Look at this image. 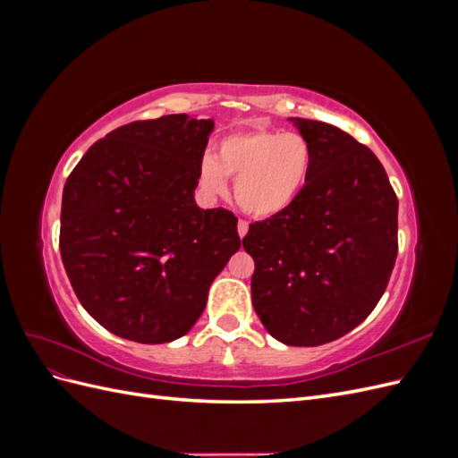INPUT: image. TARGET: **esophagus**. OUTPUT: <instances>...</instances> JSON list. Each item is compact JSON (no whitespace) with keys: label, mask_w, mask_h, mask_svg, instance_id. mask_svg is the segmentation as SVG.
Listing matches in <instances>:
<instances>
[{"label":"esophagus","mask_w":458,"mask_h":458,"mask_svg":"<svg viewBox=\"0 0 458 458\" xmlns=\"http://www.w3.org/2000/svg\"><path fill=\"white\" fill-rule=\"evenodd\" d=\"M237 231H239V237L242 239L244 234L248 233V221H244V219H239V224H237Z\"/></svg>","instance_id":"esophagus-1"}]
</instances>
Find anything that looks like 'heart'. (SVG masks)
I'll return each mask as SVG.
<instances>
[{"label": "heart", "instance_id": "obj_1", "mask_svg": "<svg viewBox=\"0 0 458 458\" xmlns=\"http://www.w3.org/2000/svg\"><path fill=\"white\" fill-rule=\"evenodd\" d=\"M313 168V147L298 131L242 130L217 141L214 155L199 165L200 187L224 195L234 177V200L258 219L275 217L293 206L306 189Z\"/></svg>", "mask_w": 458, "mask_h": 458}]
</instances>
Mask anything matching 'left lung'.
I'll return each instance as SVG.
<instances>
[{
  "mask_svg": "<svg viewBox=\"0 0 458 458\" xmlns=\"http://www.w3.org/2000/svg\"><path fill=\"white\" fill-rule=\"evenodd\" d=\"M313 147L306 189L242 239L254 258L252 303L286 345L348 335L377 308L397 258V197L374 152L317 120H294Z\"/></svg>",
  "mask_w": 458,
  "mask_h": 458,
  "instance_id": "obj_1",
  "label": "left lung"
}]
</instances>
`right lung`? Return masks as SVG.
Instances as JSON below:
<instances>
[{"mask_svg":"<svg viewBox=\"0 0 458 458\" xmlns=\"http://www.w3.org/2000/svg\"><path fill=\"white\" fill-rule=\"evenodd\" d=\"M214 122L137 120L89 147L63 191L59 248L84 310L113 335L164 344L206 308L241 248L237 217L195 202Z\"/></svg>","mask_w":458,"mask_h":458,"instance_id":"1","label":"right lung"}]
</instances>
